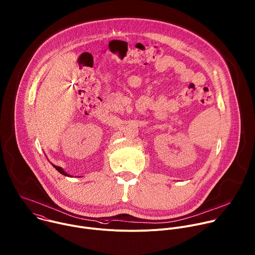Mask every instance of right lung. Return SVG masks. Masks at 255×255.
Returning a JSON list of instances; mask_svg holds the SVG:
<instances>
[{"label": "right lung", "mask_w": 255, "mask_h": 255, "mask_svg": "<svg viewBox=\"0 0 255 255\" xmlns=\"http://www.w3.org/2000/svg\"><path fill=\"white\" fill-rule=\"evenodd\" d=\"M53 166H54V167L57 169V171H59L61 174L65 175V176H69V175H68V174H67V173H66V172L63 170V169H62L61 167H59V166H56V165H53Z\"/></svg>", "instance_id": "obj_1"}]
</instances>
